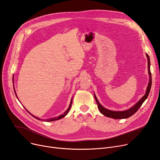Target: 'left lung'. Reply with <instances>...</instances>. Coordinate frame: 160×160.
<instances>
[{"label":"left lung","mask_w":160,"mask_h":160,"mask_svg":"<svg viewBox=\"0 0 160 160\" xmlns=\"http://www.w3.org/2000/svg\"><path fill=\"white\" fill-rule=\"evenodd\" d=\"M147 60H148V74L150 76V80H149V83L148 85L147 89V91L145 95L142 97L138 102H137L135 105L133 106H132L131 108H130L129 110H126V111H122V112H114V111H111L107 110V109L104 108V107H102L100 104L98 102V100L96 97V96L94 94L95 96V98L96 100L97 104L98 105V108L99 109V111L102 114H103L104 115L108 117H110V118H113L115 119H127L128 118V117H131L132 115H133L136 112H137V111L139 110V108L141 106V105L142 104V103L144 102L145 100L147 98L150 91L151 89V86H152V75H151V72H150V58H149V56L147 54Z\"/></svg>","instance_id":"obj_1"}]
</instances>
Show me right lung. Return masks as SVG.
I'll use <instances>...</instances> for the list:
<instances>
[{"label":"right lung","instance_id":"1","mask_svg":"<svg viewBox=\"0 0 160 160\" xmlns=\"http://www.w3.org/2000/svg\"><path fill=\"white\" fill-rule=\"evenodd\" d=\"M14 92H15V95H16V97H18V96H17V95H16V93H15V89H14ZM71 105H72V100H71V104H70V105H69V108L67 109V110L66 111V112H64V113L63 114H62V115H60V116H58V117H54V118H52V119H45V120H43V121H47V122H50V121H56V120H58V119H62V118H63V117H64L67 113H69V110L71 109ZM32 115V114H31ZM33 117H35L36 119H38V120H42V119H39V118H38V117H34L33 115H32Z\"/></svg>","mask_w":160,"mask_h":160}]
</instances>
